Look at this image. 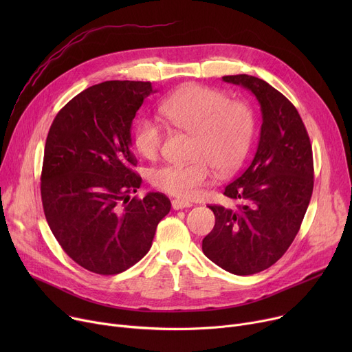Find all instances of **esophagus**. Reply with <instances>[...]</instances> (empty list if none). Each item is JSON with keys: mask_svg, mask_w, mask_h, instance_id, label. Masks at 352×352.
<instances>
[{"mask_svg": "<svg viewBox=\"0 0 352 352\" xmlns=\"http://www.w3.org/2000/svg\"><path fill=\"white\" fill-rule=\"evenodd\" d=\"M192 204L191 202H188V201H186V199H179V198H175V199H173V208L174 210H182V208H188V207H191Z\"/></svg>", "mask_w": 352, "mask_h": 352, "instance_id": "1", "label": "esophagus"}]
</instances>
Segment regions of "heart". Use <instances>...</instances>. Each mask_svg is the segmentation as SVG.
<instances>
[{"instance_id": "heart-1", "label": "heart", "mask_w": 352, "mask_h": 352, "mask_svg": "<svg viewBox=\"0 0 352 352\" xmlns=\"http://www.w3.org/2000/svg\"><path fill=\"white\" fill-rule=\"evenodd\" d=\"M160 114L175 128L191 134L190 160L182 165H164L151 173L155 188L179 198H192L206 186L211 168L227 175L245 160L255 133V116L243 100H228L226 92L199 84H186L162 100ZM134 146L146 160H155L162 129L151 118L134 128Z\"/></svg>"}]
</instances>
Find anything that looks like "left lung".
Listing matches in <instances>:
<instances>
[{
  "label": "left lung",
  "instance_id": "1",
  "mask_svg": "<svg viewBox=\"0 0 352 352\" xmlns=\"http://www.w3.org/2000/svg\"><path fill=\"white\" fill-rule=\"evenodd\" d=\"M223 81L252 92L263 124L252 162L224 191L238 206H210L215 226L202 251L231 274L251 275L278 261L300 231L314 188L312 148L297 108L280 91L247 74Z\"/></svg>",
  "mask_w": 352,
  "mask_h": 352
}]
</instances>
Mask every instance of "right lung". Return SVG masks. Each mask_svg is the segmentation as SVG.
I'll list each match as a JSON object with an SVG mask.
<instances>
[{"instance_id": "right-lung-1", "label": "right lung", "mask_w": 352, "mask_h": 352, "mask_svg": "<svg viewBox=\"0 0 352 352\" xmlns=\"http://www.w3.org/2000/svg\"><path fill=\"white\" fill-rule=\"evenodd\" d=\"M151 82L105 81L74 97L54 118L45 142L41 199L61 248L82 268L116 275L150 251L171 202L161 192L131 198V125Z\"/></svg>"}]
</instances>
